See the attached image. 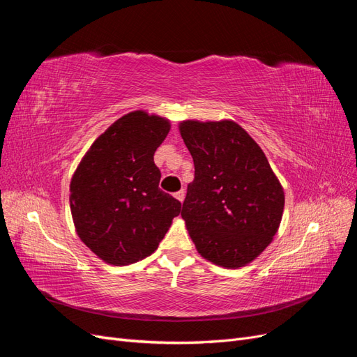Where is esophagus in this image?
I'll use <instances>...</instances> for the list:
<instances>
[{
  "instance_id": "esophagus-1",
  "label": "esophagus",
  "mask_w": 357,
  "mask_h": 357,
  "mask_svg": "<svg viewBox=\"0 0 357 357\" xmlns=\"http://www.w3.org/2000/svg\"><path fill=\"white\" fill-rule=\"evenodd\" d=\"M180 202H183V201H185V190H178V192H176V195H174Z\"/></svg>"
}]
</instances>
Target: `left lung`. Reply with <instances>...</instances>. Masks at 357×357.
Masks as SVG:
<instances>
[{"label":"left lung","instance_id":"left-lung-1","mask_svg":"<svg viewBox=\"0 0 357 357\" xmlns=\"http://www.w3.org/2000/svg\"><path fill=\"white\" fill-rule=\"evenodd\" d=\"M180 134L195 165L181 210L190 238L210 262L244 266L273 241L283 188L262 149L235 122L186 121Z\"/></svg>","mask_w":357,"mask_h":357}]
</instances>
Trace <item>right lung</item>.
Returning <instances> with one entry per match:
<instances>
[{
    "label": "right lung",
    "mask_w": 357,
    "mask_h": 357,
    "mask_svg": "<svg viewBox=\"0 0 357 357\" xmlns=\"http://www.w3.org/2000/svg\"><path fill=\"white\" fill-rule=\"evenodd\" d=\"M169 132L167 119L132 112L95 139L75 169L70 207L80 240L112 265L152 255L181 202L159 189L153 155Z\"/></svg>",
    "instance_id": "right-lung-1"
}]
</instances>
